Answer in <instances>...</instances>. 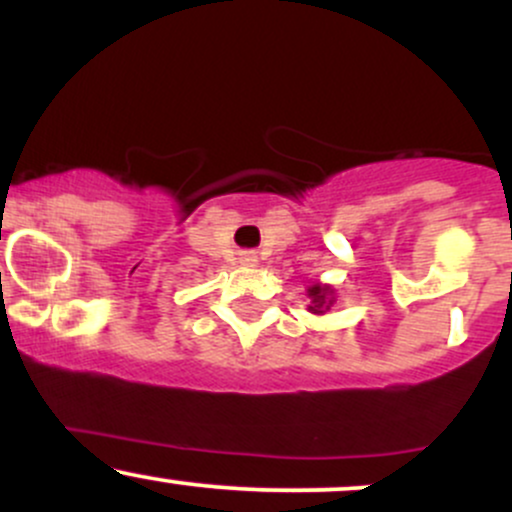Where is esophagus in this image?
Masks as SVG:
<instances>
[{"label": "esophagus", "instance_id": "1", "mask_svg": "<svg viewBox=\"0 0 512 512\" xmlns=\"http://www.w3.org/2000/svg\"><path fill=\"white\" fill-rule=\"evenodd\" d=\"M240 264H245V267H255L257 255L255 252H243V255H240Z\"/></svg>", "mask_w": 512, "mask_h": 512}]
</instances>
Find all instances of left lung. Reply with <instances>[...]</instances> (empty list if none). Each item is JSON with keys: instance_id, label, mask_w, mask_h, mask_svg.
<instances>
[{"instance_id": "left-lung-1", "label": "left lung", "mask_w": 512, "mask_h": 512, "mask_svg": "<svg viewBox=\"0 0 512 512\" xmlns=\"http://www.w3.org/2000/svg\"><path fill=\"white\" fill-rule=\"evenodd\" d=\"M308 298H310L308 313L313 315H325L334 305V301H337V298H334L332 286L320 284V281H315L313 286H308Z\"/></svg>"}]
</instances>
